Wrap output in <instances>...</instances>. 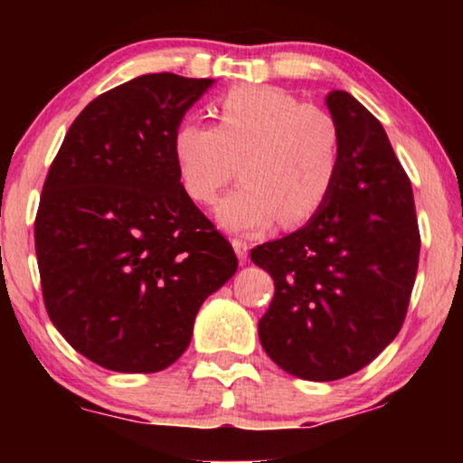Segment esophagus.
Here are the masks:
<instances>
[{
  "label": "esophagus",
  "instance_id": "obj_1",
  "mask_svg": "<svg viewBox=\"0 0 463 463\" xmlns=\"http://www.w3.org/2000/svg\"><path fill=\"white\" fill-rule=\"evenodd\" d=\"M232 246H233V250H236L238 261H240V263H246V259H249V244H246L244 240L233 238V240H232Z\"/></svg>",
  "mask_w": 463,
  "mask_h": 463
}]
</instances>
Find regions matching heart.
Instances as JSON below:
<instances>
[{"label": "heart", "mask_w": 463, "mask_h": 463, "mask_svg": "<svg viewBox=\"0 0 463 463\" xmlns=\"http://www.w3.org/2000/svg\"><path fill=\"white\" fill-rule=\"evenodd\" d=\"M217 126L183 119L173 157L185 194L211 206L236 173L242 185L219 202L227 232L259 233L280 219L306 223L325 206L341 166L337 119L274 86H236L214 107Z\"/></svg>", "instance_id": "heart-1"}]
</instances>
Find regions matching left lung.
I'll return each mask as SVG.
<instances>
[{
	"label": "left lung",
	"mask_w": 463,
	"mask_h": 463,
	"mask_svg": "<svg viewBox=\"0 0 463 463\" xmlns=\"http://www.w3.org/2000/svg\"><path fill=\"white\" fill-rule=\"evenodd\" d=\"M325 103L341 130L331 195L301 230L250 250L276 287L263 350L307 382L352 375L394 341L420 261L413 189L382 122L350 92Z\"/></svg>",
	"instance_id": "1"
}]
</instances>
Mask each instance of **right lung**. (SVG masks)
<instances>
[{"label":"right lung","instance_id":"obj_1","mask_svg":"<svg viewBox=\"0 0 463 463\" xmlns=\"http://www.w3.org/2000/svg\"><path fill=\"white\" fill-rule=\"evenodd\" d=\"M213 84L147 73L100 94L48 170L35 219L43 301L69 345L109 371L179 360L200 306L238 269L173 157L175 128Z\"/></svg>","mask_w":463,"mask_h":463}]
</instances>
